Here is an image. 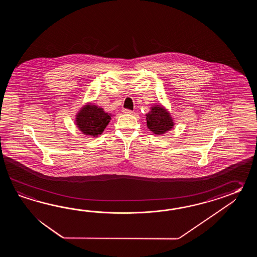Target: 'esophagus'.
Instances as JSON below:
<instances>
[{"label": "esophagus", "mask_w": 257, "mask_h": 257, "mask_svg": "<svg viewBox=\"0 0 257 257\" xmlns=\"http://www.w3.org/2000/svg\"><path fill=\"white\" fill-rule=\"evenodd\" d=\"M122 112L125 113V114H133V111H132V110L126 109V108H123Z\"/></svg>", "instance_id": "obj_1"}]
</instances>
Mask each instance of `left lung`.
<instances>
[{
    "mask_svg": "<svg viewBox=\"0 0 257 257\" xmlns=\"http://www.w3.org/2000/svg\"><path fill=\"white\" fill-rule=\"evenodd\" d=\"M146 116L148 127L157 135L164 134L174 126L169 113L161 105L152 107V111Z\"/></svg>",
    "mask_w": 257,
    "mask_h": 257,
    "instance_id": "left-lung-1",
    "label": "left lung"
}]
</instances>
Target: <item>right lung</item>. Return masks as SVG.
<instances>
[{
    "label": "right lung",
    "instance_id": "1",
    "mask_svg": "<svg viewBox=\"0 0 257 257\" xmlns=\"http://www.w3.org/2000/svg\"><path fill=\"white\" fill-rule=\"evenodd\" d=\"M110 119L111 116L102 108L87 104L78 113L76 125L85 135L96 137L102 134Z\"/></svg>",
    "mask_w": 257,
    "mask_h": 257
}]
</instances>
